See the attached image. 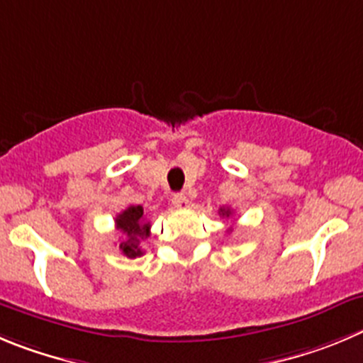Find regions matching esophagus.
<instances>
[{"label":"esophagus","mask_w":363,"mask_h":363,"mask_svg":"<svg viewBox=\"0 0 363 363\" xmlns=\"http://www.w3.org/2000/svg\"><path fill=\"white\" fill-rule=\"evenodd\" d=\"M172 202H174L175 208H179V209L189 208V201H188V197H186L184 193H177V195H174Z\"/></svg>","instance_id":"1"}]
</instances>
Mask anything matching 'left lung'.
Listing matches in <instances>:
<instances>
[{
    "label": "left lung",
    "mask_w": 363,
    "mask_h": 363,
    "mask_svg": "<svg viewBox=\"0 0 363 363\" xmlns=\"http://www.w3.org/2000/svg\"><path fill=\"white\" fill-rule=\"evenodd\" d=\"M220 213H222V216H228V218L233 215V211L229 208H222L220 209Z\"/></svg>",
    "instance_id": "8db88e82"
}]
</instances>
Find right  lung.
<instances>
[{
	"label": "right lung",
	"mask_w": 363,
	"mask_h": 363,
	"mask_svg": "<svg viewBox=\"0 0 363 363\" xmlns=\"http://www.w3.org/2000/svg\"><path fill=\"white\" fill-rule=\"evenodd\" d=\"M116 229L123 235L120 242L121 252L127 258H138L143 254L140 243L141 240L150 236V222H147L141 206H128L125 211L116 216Z\"/></svg>",
	"instance_id": "1"
}]
</instances>
